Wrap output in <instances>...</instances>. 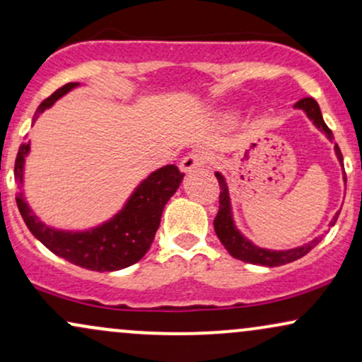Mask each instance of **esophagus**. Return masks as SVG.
I'll return each mask as SVG.
<instances>
[{
  "mask_svg": "<svg viewBox=\"0 0 362 362\" xmlns=\"http://www.w3.org/2000/svg\"><path fill=\"white\" fill-rule=\"evenodd\" d=\"M206 162H207V156L204 151H192V153H189L182 158L180 170L184 173H192L195 170L202 168L204 165H206Z\"/></svg>",
  "mask_w": 362,
  "mask_h": 362,
  "instance_id": "esophagus-1",
  "label": "esophagus"
}]
</instances>
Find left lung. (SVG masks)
Masks as SVG:
<instances>
[{
    "label": "left lung",
    "mask_w": 362,
    "mask_h": 362,
    "mask_svg": "<svg viewBox=\"0 0 362 362\" xmlns=\"http://www.w3.org/2000/svg\"><path fill=\"white\" fill-rule=\"evenodd\" d=\"M297 110L305 111V115L308 116V119H312V123L320 129L322 133H325L330 141H332V132L329 129V126L325 124L324 117H322L320 107L317 104L315 99L312 98H303L295 104ZM335 155H337L339 163L341 167H344V160H342V153L341 148L337 146L335 143L334 146ZM217 182H219L221 187V194H219V211H217V216L214 219V230L219 238V241L223 243V246L228 250V252L233 258L245 261V263H251V264H261V267H281V264L291 263V261H297L305 256L308 251L313 250L317 245L320 243L322 236L312 239L308 241L307 245L293 247V250H285V251H273V250H264V247H258L256 245H252L250 239H246L239 233L236 226H234V219H233V209H230V200H229V190H228V184H226L224 177L221 175L219 172H216ZM344 180H346V172H344ZM339 212L334 216V219L330 221V226L335 224L337 221Z\"/></svg>",
    "instance_id": "1"
}]
</instances>
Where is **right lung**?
I'll return each instance as SVG.
<instances>
[{
    "mask_svg": "<svg viewBox=\"0 0 362 362\" xmlns=\"http://www.w3.org/2000/svg\"><path fill=\"white\" fill-rule=\"evenodd\" d=\"M77 86H79L77 82H69L57 89L37 107L33 121L40 112L54 106L57 99ZM28 151L30 141L21 143L15 160V182L18 189L16 206L25 224L30 233L57 256L81 268L93 269V272L104 273L123 269L132 267L146 255L160 226L165 204L177 192L184 178V173L175 165H165L150 173L136 187L124 207L107 223L89 230H79V233L59 230L43 224L25 202L21 187H23L25 156L28 155Z\"/></svg>",
    "mask_w": 362,
    "mask_h": 362,
    "instance_id": "1",
    "label": "right lung"
}]
</instances>
